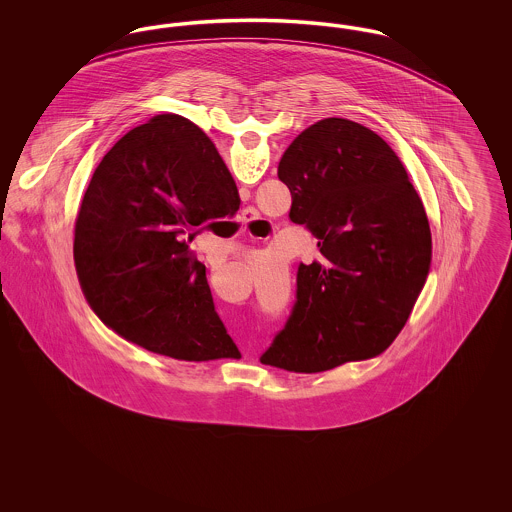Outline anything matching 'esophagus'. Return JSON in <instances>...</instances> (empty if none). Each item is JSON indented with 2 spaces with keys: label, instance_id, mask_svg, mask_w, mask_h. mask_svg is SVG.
I'll use <instances>...</instances> for the list:
<instances>
[{
  "label": "esophagus",
  "instance_id": "1",
  "mask_svg": "<svg viewBox=\"0 0 512 512\" xmlns=\"http://www.w3.org/2000/svg\"><path fill=\"white\" fill-rule=\"evenodd\" d=\"M259 219H261V217H259L257 209H253V207H247V209H244L242 217H240V222H242V226H244L245 230H247V228H251L253 224H257Z\"/></svg>",
  "mask_w": 512,
  "mask_h": 512
}]
</instances>
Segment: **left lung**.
Instances as JSON below:
<instances>
[{"label":"left lung","mask_w":512,"mask_h":512,"mask_svg":"<svg viewBox=\"0 0 512 512\" xmlns=\"http://www.w3.org/2000/svg\"><path fill=\"white\" fill-rule=\"evenodd\" d=\"M290 219L318 240L297 268L292 315L261 363L322 372L380 355L403 330L432 259L424 205L395 151L347 119H322L284 151Z\"/></svg>","instance_id":"1"}]
</instances>
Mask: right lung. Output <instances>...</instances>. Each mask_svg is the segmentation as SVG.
Here are the masks:
<instances>
[{
	"label": "right lung",
	"instance_id": "add662e5",
	"mask_svg": "<svg viewBox=\"0 0 512 512\" xmlns=\"http://www.w3.org/2000/svg\"><path fill=\"white\" fill-rule=\"evenodd\" d=\"M240 195L215 144L180 115H157L107 151L74 226L90 307L122 338L182 361L238 355L190 249L236 213Z\"/></svg>",
	"mask_w": 512,
	"mask_h": 512
}]
</instances>
